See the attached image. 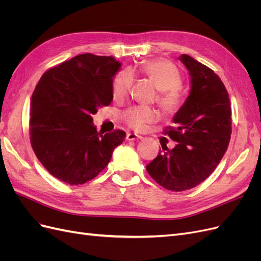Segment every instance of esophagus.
Masks as SVG:
<instances>
[{"label": "esophagus", "mask_w": 261, "mask_h": 261, "mask_svg": "<svg viewBox=\"0 0 261 261\" xmlns=\"http://www.w3.org/2000/svg\"><path fill=\"white\" fill-rule=\"evenodd\" d=\"M141 138H143V137L137 135V134H134V133H129V134H127V135H126V140H128V141L140 140Z\"/></svg>", "instance_id": "esophagus-1"}]
</instances>
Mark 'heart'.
<instances>
[{
  "instance_id": "1",
  "label": "heart",
  "mask_w": 261,
  "mask_h": 261,
  "mask_svg": "<svg viewBox=\"0 0 261 261\" xmlns=\"http://www.w3.org/2000/svg\"><path fill=\"white\" fill-rule=\"evenodd\" d=\"M140 72L153 83L155 88L160 90L158 98L159 105L165 112H175L181 103V76L178 68L172 62L158 59L141 64ZM134 83V73L130 68L122 69L112 84V96L114 100L122 101L128 96ZM124 122L135 130H144L147 124L156 120L154 110L148 107H134L123 114Z\"/></svg>"
}]
</instances>
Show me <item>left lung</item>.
Returning a JSON list of instances; mask_svg holds the SVG:
<instances>
[{
	"label": "left lung",
	"instance_id": "1",
	"mask_svg": "<svg viewBox=\"0 0 261 261\" xmlns=\"http://www.w3.org/2000/svg\"><path fill=\"white\" fill-rule=\"evenodd\" d=\"M178 60L191 77V90L173 116L175 128L165 130L176 146L150 162L146 169L158 184L173 192L199 185L225 154L232 133L231 102L220 77L187 54Z\"/></svg>",
	"mask_w": 261,
	"mask_h": 261
}]
</instances>
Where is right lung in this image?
<instances>
[{
    "instance_id": "right-lung-1",
    "label": "right lung",
    "mask_w": 261,
    "mask_h": 261,
    "mask_svg": "<svg viewBox=\"0 0 261 261\" xmlns=\"http://www.w3.org/2000/svg\"><path fill=\"white\" fill-rule=\"evenodd\" d=\"M121 66L113 57L80 54L46 70L37 84L30 102V141L55 178L87 183L123 143V130L98 133L91 117L111 103L113 78Z\"/></svg>"
}]
</instances>
